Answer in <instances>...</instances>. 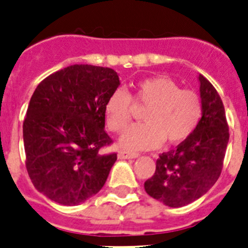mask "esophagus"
<instances>
[{
    "label": "esophagus",
    "mask_w": 248,
    "mask_h": 248,
    "mask_svg": "<svg viewBox=\"0 0 248 248\" xmlns=\"http://www.w3.org/2000/svg\"><path fill=\"white\" fill-rule=\"evenodd\" d=\"M140 157L138 153L135 152H128V151H120L119 152V158L120 159H135V158Z\"/></svg>",
    "instance_id": "esophagus-1"
}]
</instances>
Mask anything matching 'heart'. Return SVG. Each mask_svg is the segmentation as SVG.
<instances>
[{
  "instance_id": "b5f03b06",
  "label": "heart",
  "mask_w": 248,
  "mask_h": 248,
  "mask_svg": "<svg viewBox=\"0 0 248 248\" xmlns=\"http://www.w3.org/2000/svg\"><path fill=\"white\" fill-rule=\"evenodd\" d=\"M147 106L144 124L129 127L119 140L120 147L128 151L152 149L178 144L191 136L202 116V104L193 90L180 89L167 77H153L136 84L131 95L117 89L105 104V121L113 132L122 131L131 120L132 101Z\"/></svg>"
}]
</instances>
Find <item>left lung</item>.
<instances>
[{
	"label": "left lung",
	"mask_w": 248,
	"mask_h": 248,
	"mask_svg": "<svg viewBox=\"0 0 248 248\" xmlns=\"http://www.w3.org/2000/svg\"><path fill=\"white\" fill-rule=\"evenodd\" d=\"M202 116L189 138L177 149L162 153L144 190L169 207H182L202 198L221 174L229 143V126L221 97L199 74Z\"/></svg>",
	"instance_id": "left-lung-1"
}]
</instances>
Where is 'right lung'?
<instances>
[{
    "label": "right lung",
    "mask_w": 248,
    "mask_h": 248,
    "mask_svg": "<svg viewBox=\"0 0 248 248\" xmlns=\"http://www.w3.org/2000/svg\"><path fill=\"white\" fill-rule=\"evenodd\" d=\"M120 86L110 68L75 64L37 86L23 122L26 167L34 188L74 206L99 193L117 155H102L112 140L105 132V104Z\"/></svg>",
    "instance_id": "1"
}]
</instances>
